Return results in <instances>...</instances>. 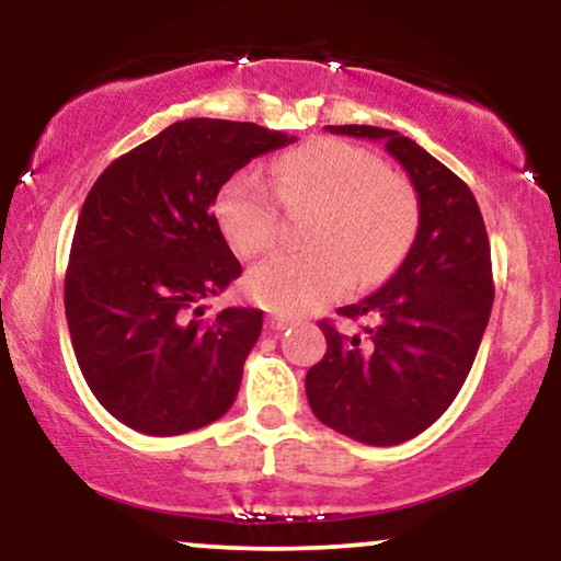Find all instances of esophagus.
Returning a JSON list of instances; mask_svg holds the SVG:
<instances>
[{
  "instance_id": "esophagus-1",
  "label": "esophagus",
  "mask_w": 561,
  "mask_h": 561,
  "mask_svg": "<svg viewBox=\"0 0 561 561\" xmlns=\"http://www.w3.org/2000/svg\"><path fill=\"white\" fill-rule=\"evenodd\" d=\"M293 324V319L289 317H279V313H272V317H266V327L272 332H279V330H287V327Z\"/></svg>"
}]
</instances>
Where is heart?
I'll return each mask as SVG.
<instances>
[{"instance_id":"1","label":"heart","mask_w":561,"mask_h":561,"mask_svg":"<svg viewBox=\"0 0 561 561\" xmlns=\"http://www.w3.org/2000/svg\"><path fill=\"white\" fill-rule=\"evenodd\" d=\"M276 195L289 208L311 205L298 250H279L250 268V298L272 311H306L358 282H377L401 263L420 227V203L405 179L375 152L340 139H317L272 165ZM216 218L240 255L279 240V205L255 171L218 190Z\"/></svg>"}]
</instances>
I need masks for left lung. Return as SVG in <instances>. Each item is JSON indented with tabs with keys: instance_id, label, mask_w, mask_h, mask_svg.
I'll return each instance as SVG.
<instances>
[{
	"instance_id": "left-lung-1",
	"label": "left lung",
	"mask_w": 561,
	"mask_h": 561,
	"mask_svg": "<svg viewBox=\"0 0 561 561\" xmlns=\"http://www.w3.org/2000/svg\"><path fill=\"white\" fill-rule=\"evenodd\" d=\"M382 141L409 173L420 227L398 272L369 298L337 308L371 321L345 334L319 321L327 353L306 375L313 414L366 446L411 440L459 396L493 308L491 242L472 190L416 141L377 126H327Z\"/></svg>"
}]
</instances>
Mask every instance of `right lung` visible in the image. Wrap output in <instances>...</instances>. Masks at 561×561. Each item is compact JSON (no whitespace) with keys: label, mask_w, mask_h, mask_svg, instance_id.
Returning <instances> with one entry per match:
<instances>
[{"label":"right lung","mask_w":561,"mask_h":561,"mask_svg":"<svg viewBox=\"0 0 561 561\" xmlns=\"http://www.w3.org/2000/svg\"><path fill=\"white\" fill-rule=\"evenodd\" d=\"M295 141L259 124L179 121L89 190L66 272V317L89 390L126 427L182 435L224 416L263 313L203 300L242 274L214 216L250 160Z\"/></svg>","instance_id":"right-lung-1"}]
</instances>
